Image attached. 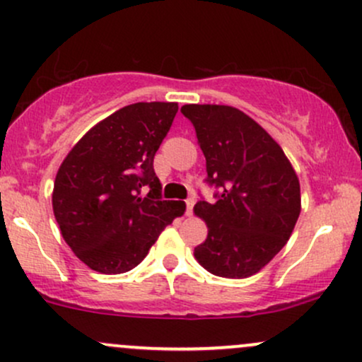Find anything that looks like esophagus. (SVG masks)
<instances>
[{
  "instance_id": "34e87169",
  "label": "esophagus",
  "mask_w": 362,
  "mask_h": 362,
  "mask_svg": "<svg viewBox=\"0 0 362 362\" xmlns=\"http://www.w3.org/2000/svg\"><path fill=\"white\" fill-rule=\"evenodd\" d=\"M185 204H187V211H185V214H187V216H192L194 199H187V201H185Z\"/></svg>"
}]
</instances>
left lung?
Instances as JSON below:
<instances>
[{"instance_id":"left-lung-1","label":"left lung","mask_w":362,"mask_h":362,"mask_svg":"<svg viewBox=\"0 0 362 362\" xmlns=\"http://www.w3.org/2000/svg\"><path fill=\"white\" fill-rule=\"evenodd\" d=\"M206 156V182L216 202L199 201L207 238L194 257L211 274L243 279L257 274L288 243L301 213L300 180L272 136L230 105L182 107Z\"/></svg>"}]
</instances>
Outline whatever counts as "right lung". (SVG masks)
Instances as JSON below:
<instances>
[{"label":"right lung","instance_id":"add662e5","mask_svg":"<svg viewBox=\"0 0 362 362\" xmlns=\"http://www.w3.org/2000/svg\"><path fill=\"white\" fill-rule=\"evenodd\" d=\"M177 110L175 102L122 107L95 124L57 170L54 216L64 242L91 271L134 269L161 231L185 213L184 202L161 201L153 168Z\"/></svg>","mask_w":362,"mask_h":362}]
</instances>
